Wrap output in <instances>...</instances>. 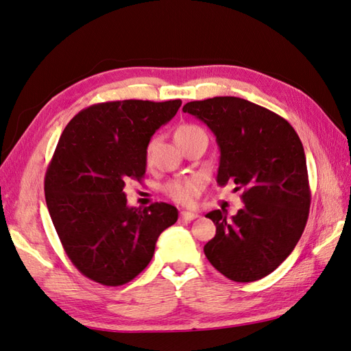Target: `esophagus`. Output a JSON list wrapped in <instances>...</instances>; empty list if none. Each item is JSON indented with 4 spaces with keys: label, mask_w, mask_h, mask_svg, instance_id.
Masks as SVG:
<instances>
[{
    "label": "esophagus",
    "mask_w": 351,
    "mask_h": 351,
    "mask_svg": "<svg viewBox=\"0 0 351 351\" xmlns=\"http://www.w3.org/2000/svg\"><path fill=\"white\" fill-rule=\"evenodd\" d=\"M197 217H199V214H196V213H190V211H182L181 213V219L185 220V221H191V220H195Z\"/></svg>",
    "instance_id": "34e87169"
}]
</instances>
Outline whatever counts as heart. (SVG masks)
Listing matches in <instances>:
<instances>
[{
	"instance_id": "obj_1",
	"label": "heart",
	"mask_w": 351,
	"mask_h": 351,
	"mask_svg": "<svg viewBox=\"0 0 351 351\" xmlns=\"http://www.w3.org/2000/svg\"><path fill=\"white\" fill-rule=\"evenodd\" d=\"M197 131H202V130L195 125H182L176 130L175 140L187 137V136H190V134H195ZM154 145H155V140H151L146 147V158L147 160H149V156H151ZM200 187H202V182H200L199 178H187V180H176L173 182H170L166 187V193L178 204L193 205L195 204L196 197L199 196Z\"/></svg>"
}]
</instances>
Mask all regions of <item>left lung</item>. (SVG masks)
I'll list each match as a JSON object with an SVG mask.
<instances>
[{
  "instance_id": "left-lung-1",
  "label": "left lung",
  "mask_w": 351,
  "mask_h": 351,
  "mask_svg": "<svg viewBox=\"0 0 351 351\" xmlns=\"http://www.w3.org/2000/svg\"><path fill=\"white\" fill-rule=\"evenodd\" d=\"M220 149L217 182H234L244 206L226 219L206 214L215 237L204 247L215 270L234 282H253L274 271L294 250L306 226L311 190L303 145L285 119L250 101L215 96L185 104Z\"/></svg>"
}]
</instances>
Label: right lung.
I'll use <instances>...</instances> for the list:
<instances>
[{
    "label": "right lung",
    "instance_id": "obj_1",
    "mask_svg": "<svg viewBox=\"0 0 351 351\" xmlns=\"http://www.w3.org/2000/svg\"><path fill=\"white\" fill-rule=\"evenodd\" d=\"M182 101H113L81 110L66 126L45 175V199L66 255L101 285L132 280L151 263L173 205H126L125 182L146 173V147Z\"/></svg>",
    "mask_w": 351,
    "mask_h": 351
}]
</instances>
